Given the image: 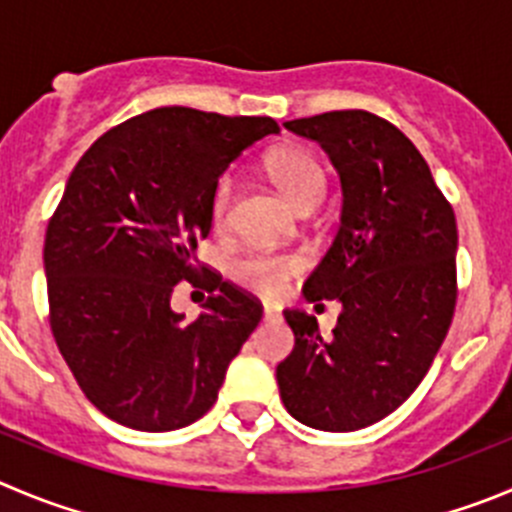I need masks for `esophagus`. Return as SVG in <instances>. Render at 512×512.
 <instances>
[{
    "label": "esophagus",
    "instance_id": "1",
    "mask_svg": "<svg viewBox=\"0 0 512 512\" xmlns=\"http://www.w3.org/2000/svg\"><path fill=\"white\" fill-rule=\"evenodd\" d=\"M278 310L275 308H270V305H265V310H262V318H265V321H275V318H278Z\"/></svg>",
    "mask_w": 512,
    "mask_h": 512
}]
</instances>
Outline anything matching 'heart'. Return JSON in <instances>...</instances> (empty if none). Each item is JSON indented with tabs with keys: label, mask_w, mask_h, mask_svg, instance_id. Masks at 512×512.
Instances as JSON below:
<instances>
[{
	"label": "heart",
	"mask_w": 512,
	"mask_h": 512,
	"mask_svg": "<svg viewBox=\"0 0 512 512\" xmlns=\"http://www.w3.org/2000/svg\"><path fill=\"white\" fill-rule=\"evenodd\" d=\"M270 181L283 191V197L300 212H310L326 194V171L313 154L303 148H278L265 161ZM232 199V179L222 176L212 191L209 217L214 224H224ZM298 255H280L267 250H247L234 260L232 272L247 288L262 295H278L285 288V280L300 270Z\"/></svg>",
	"instance_id": "b5f03b06"
}]
</instances>
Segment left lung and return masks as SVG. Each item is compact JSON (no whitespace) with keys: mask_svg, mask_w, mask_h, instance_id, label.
<instances>
[{"mask_svg":"<svg viewBox=\"0 0 512 512\" xmlns=\"http://www.w3.org/2000/svg\"><path fill=\"white\" fill-rule=\"evenodd\" d=\"M285 128L321 143L341 179V227L303 298L343 310L331 341L315 315L283 310L295 348L275 374L280 399L305 427L353 432L409 399L450 331L455 212L417 146L374 113H321Z\"/></svg>","mask_w":512,"mask_h":512,"instance_id":"8db88e82","label":"left lung"}]
</instances>
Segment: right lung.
<instances>
[{"mask_svg": "<svg viewBox=\"0 0 512 512\" xmlns=\"http://www.w3.org/2000/svg\"><path fill=\"white\" fill-rule=\"evenodd\" d=\"M265 116L156 108L83 154L45 237L50 326L95 407L138 432H171L212 409L227 366L262 318L255 298L207 272L197 321L171 308L199 275L219 176L260 138Z\"/></svg>", "mask_w": 512, "mask_h": 512, "instance_id": "1", "label": "right lung"}]
</instances>
